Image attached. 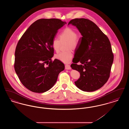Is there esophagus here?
Wrapping results in <instances>:
<instances>
[{
	"label": "esophagus",
	"instance_id": "1",
	"mask_svg": "<svg viewBox=\"0 0 129 129\" xmlns=\"http://www.w3.org/2000/svg\"><path fill=\"white\" fill-rule=\"evenodd\" d=\"M65 69L66 70H71V66L69 65L66 64L65 65Z\"/></svg>",
	"mask_w": 129,
	"mask_h": 129
}]
</instances>
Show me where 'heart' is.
Returning a JSON list of instances; mask_svg holds the SVG:
<instances>
[{
    "label": "heart",
    "mask_w": 129,
    "mask_h": 129,
    "mask_svg": "<svg viewBox=\"0 0 129 129\" xmlns=\"http://www.w3.org/2000/svg\"><path fill=\"white\" fill-rule=\"evenodd\" d=\"M59 40L55 38L52 42V47L55 52H57L60 49L61 42L67 41L66 51L59 53L55 55L56 59L65 63L70 62L73 57V53L71 48L75 49L78 46L79 38L76 36V33L74 29L70 27H66L59 34Z\"/></svg>",
    "instance_id": "heart-1"
}]
</instances>
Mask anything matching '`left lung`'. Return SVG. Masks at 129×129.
<instances>
[{
    "instance_id": "obj_1",
    "label": "left lung",
    "mask_w": 129,
    "mask_h": 129,
    "mask_svg": "<svg viewBox=\"0 0 129 129\" xmlns=\"http://www.w3.org/2000/svg\"><path fill=\"white\" fill-rule=\"evenodd\" d=\"M75 26L82 37L84 53L81 58H76L71 66L80 74L75 84L80 89L87 92L98 90L110 77L114 60L110 42L106 35L92 21L85 18H75L68 25Z\"/></svg>"
}]
</instances>
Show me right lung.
Wrapping results in <instances>:
<instances>
[{
  "label": "right lung",
  "instance_id": "add662e5",
  "mask_svg": "<svg viewBox=\"0 0 129 129\" xmlns=\"http://www.w3.org/2000/svg\"><path fill=\"white\" fill-rule=\"evenodd\" d=\"M66 24L58 19H41L25 31L17 44L14 69L19 79L31 91L43 93L55 84L64 64L55 59L52 42Z\"/></svg>",
  "mask_w": 129,
  "mask_h": 129
}]
</instances>
